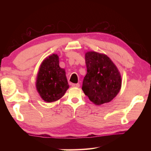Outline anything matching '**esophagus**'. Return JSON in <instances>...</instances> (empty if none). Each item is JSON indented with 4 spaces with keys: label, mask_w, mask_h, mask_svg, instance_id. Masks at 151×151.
Masks as SVG:
<instances>
[{
    "label": "esophagus",
    "mask_w": 151,
    "mask_h": 151,
    "mask_svg": "<svg viewBox=\"0 0 151 151\" xmlns=\"http://www.w3.org/2000/svg\"><path fill=\"white\" fill-rule=\"evenodd\" d=\"M71 86H72L73 87H79V86H80V84L73 83V84H71Z\"/></svg>",
    "instance_id": "esophagus-1"
}]
</instances>
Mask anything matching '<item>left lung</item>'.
<instances>
[{"mask_svg":"<svg viewBox=\"0 0 151 151\" xmlns=\"http://www.w3.org/2000/svg\"><path fill=\"white\" fill-rule=\"evenodd\" d=\"M87 73L82 89L97 105L111 101L120 91L121 76L116 66L106 55L88 52L85 54Z\"/></svg>","mask_w":151,"mask_h":151,"instance_id":"left-lung-1","label":"left lung"}]
</instances>
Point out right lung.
<instances>
[{
  "label": "right lung",
  "instance_id": "right-lung-1",
  "mask_svg": "<svg viewBox=\"0 0 151 151\" xmlns=\"http://www.w3.org/2000/svg\"><path fill=\"white\" fill-rule=\"evenodd\" d=\"M36 87L47 103L58 101L68 88L65 70L59 66L57 55L53 54L42 63L37 75Z\"/></svg>",
  "mask_w": 151,
  "mask_h": 151
}]
</instances>
